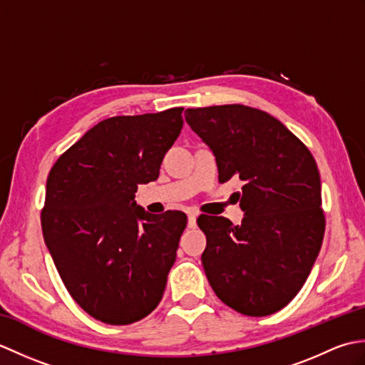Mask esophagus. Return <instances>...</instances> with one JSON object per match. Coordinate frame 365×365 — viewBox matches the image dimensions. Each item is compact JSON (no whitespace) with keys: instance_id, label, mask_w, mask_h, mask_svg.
<instances>
[{"instance_id":"esophagus-1","label":"esophagus","mask_w":365,"mask_h":365,"mask_svg":"<svg viewBox=\"0 0 365 365\" xmlns=\"http://www.w3.org/2000/svg\"><path fill=\"white\" fill-rule=\"evenodd\" d=\"M196 218H197L196 212H188V227H196Z\"/></svg>"}]
</instances>
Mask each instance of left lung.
<instances>
[{"mask_svg":"<svg viewBox=\"0 0 365 365\" xmlns=\"http://www.w3.org/2000/svg\"><path fill=\"white\" fill-rule=\"evenodd\" d=\"M188 125L215 153L220 182H242V226L200 215L202 265L224 304L250 317L281 311L311 273L324 235L322 183L304 143L257 108H190ZM238 195V192H237Z\"/></svg>","mask_w":365,"mask_h":365,"instance_id":"left-lung-1","label":"left lung"}]
</instances>
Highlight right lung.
<instances>
[{"instance_id":"add662e5","label":"right lung","mask_w":365,"mask_h":365,"mask_svg":"<svg viewBox=\"0 0 365 365\" xmlns=\"http://www.w3.org/2000/svg\"><path fill=\"white\" fill-rule=\"evenodd\" d=\"M183 108L115 115L61 155L46 178L41 213L45 245L67 292L84 312L130 324L161 301L187 215H150L138 185L158 178L183 127Z\"/></svg>"}]
</instances>
